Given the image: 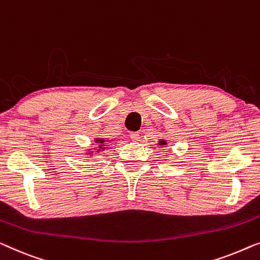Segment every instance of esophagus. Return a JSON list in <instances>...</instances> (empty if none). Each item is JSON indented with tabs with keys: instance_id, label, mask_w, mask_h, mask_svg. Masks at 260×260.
<instances>
[{
	"instance_id": "1",
	"label": "esophagus",
	"mask_w": 260,
	"mask_h": 260,
	"mask_svg": "<svg viewBox=\"0 0 260 260\" xmlns=\"http://www.w3.org/2000/svg\"><path fill=\"white\" fill-rule=\"evenodd\" d=\"M130 138L133 139L134 142H137V141H139V138H141V136H139V133H131L130 134Z\"/></svg>"
}]
</instances>
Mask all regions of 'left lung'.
<instances>
[{"label": "left lung", "mask_w": 260, "mask_h": 260, "mask_svg": "<svg viewBox=\"0 0 260 260\" xmlns=\"http://www.w3.org/2000/svg\"><path fill=\"white\" fill-rule=\"evenodd\" d=\"M158 145H160V146L167 145V141H165V139H160V141H158Z\"/></svg>", "instance_id": "1"}]
</instances>
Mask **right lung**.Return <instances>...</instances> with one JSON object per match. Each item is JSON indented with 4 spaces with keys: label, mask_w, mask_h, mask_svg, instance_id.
I'll list each match as a JSON object with an SVG mask.
<instances>
[{
    "label": "right lung",
    "mask_w": 260,
    "mask_h": 260,
    "mask_svg": "<svg viewBox=\"0 0 260 260\" xmlns=\"http://www.w3.org/2000/svg\"><path fill=\"white\" fill-rule=\"evenodd\" d=\"M105 142H108V139H105V138H95V143H96L97 145H99V146H97V148H99V149H97V151H96L97 153H99L101 150H102V151H103V150H105V145H104ZM90 150H91V149H90ZM86 153H89V155H92L91 152H86Z\"/></svg>",
    "instance_id": "1"
}]
</instances>
